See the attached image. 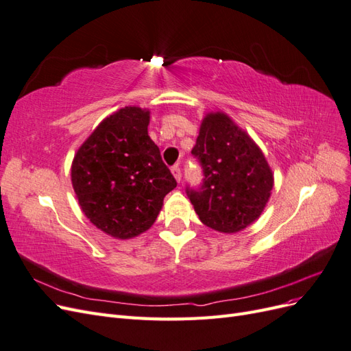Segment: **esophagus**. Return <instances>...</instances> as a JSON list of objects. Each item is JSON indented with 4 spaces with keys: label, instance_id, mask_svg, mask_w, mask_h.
<instances>
[{
    "label": "esophagus",
    "instance_id": "1",
    "mask_svg": "<svg viewBox=\"0 0 351 351\" xmlns=\"http://www.w3.org/2000/svg\"><path fill=\"white\" fill-rule=\"evenodd\" d=\"M171 171H173V176L176 177L177 182H180V180H182V167H180V164H176L171 168Z\"/></svg>",
    "mask_w": 351,
    "mask_h": 351
}]
</instances>
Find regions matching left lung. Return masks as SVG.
I'll list each match as a JSON object with an SVG mask.
<instances>
[{"instance_id": "obj_1", "label": "left lung", "mask_w": 351, "mask_h": 351, "mask_svg": "<svg viewBox=\"0 0 351 351\" xmlns=\"http://www.w3.org/2000/svg\"><path fill=\"white\" fill-rule=\"evenodd\" d=\"M192 155L202 184L186 186L199 219L212 230L237 232L258 219L267 205L274 176L262 151L230 117H205Z\"/></svg>"}]
</instances>
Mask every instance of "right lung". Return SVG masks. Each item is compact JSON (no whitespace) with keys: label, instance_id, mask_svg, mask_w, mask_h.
<instances>
[{"label":"right lung","instance_id":"1","mask_svg":"<svg viewBox=\"0 0 351 351\" xmlns=\"http://www.w3.org/2000/svg\"><path fill=\"white\" fill-rule=\"evenodd\" d=\"M149 111L125 107L107 117L77 151L71 183L92 224L117 239L149 228L177 186L147 134Z\"/></svg>","mask_w":351,"mask_h":351}]
</instances>
